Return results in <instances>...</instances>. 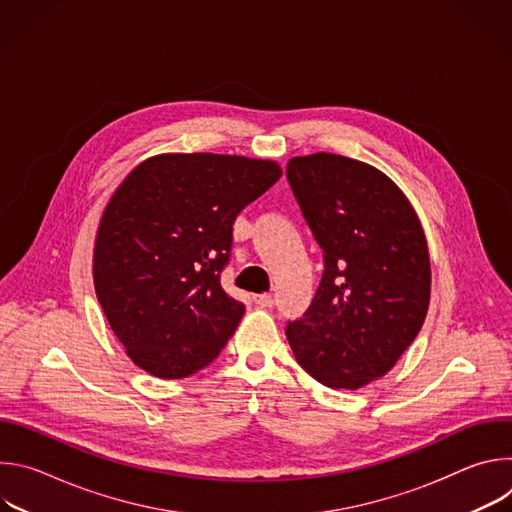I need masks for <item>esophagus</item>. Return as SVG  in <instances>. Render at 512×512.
I'll return each instance as SVG.
<instances>
[{
	"label": "esophagus",
	"instance_id": "esophagus-1",
	"mask_svg": "<svg viewBox=\"0 0 512 512\" xmlns=\"http://www.w3.org/2000/svg\"><path fill=\"white\" fill-rule=\"evenodd\" d=\"M255 304H257L259 308H273L275 300H273L271 294H259V296H255Z\"/></svg>",
	"mask_w": 512,
	"mask_h": 512
}]
</instances>
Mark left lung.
<instances>
[{
	"label": "left lung",
	"instance_id": "obj_1",
	"mask_svg": "<svg viewBox=\"0 0 512 512\" xmlns=\"http://www.w3.org/2000/svg\"><path fill=\"white\" fill-rule=\"evenodd\" d=\"M322 249L316 296L285 334L300 367L330 389L383 377L419 334L429 306V253L405 194L379 170L336 154L285 170Z\"/></svg>",
	"mask_w": 512,
	"mask_h": 512
}]
</instances>
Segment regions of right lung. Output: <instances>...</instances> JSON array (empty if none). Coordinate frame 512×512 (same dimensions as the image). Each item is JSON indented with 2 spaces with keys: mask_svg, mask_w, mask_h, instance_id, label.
I'll use <instances>...</instances> for the list:
<instances>
[{
  "mask_svg": "<svg viewBox=\"0 0 512 512\" xmlns=\"http://www.w3.org/2000/svg\"><path fill=\"white\" fill-rule=\"evenodd\" d=\"M279 176L267 160L168 154L137 166L115 190L99 225L93 277L137 367L182 379L223 350L245 314L221 285L235 218Z\"/></svg>",
  "mask_w": 512,
  "mask_h": 512,
  "instance_id": "add662e5",
  "label": "right lung"
}]
</instances>
